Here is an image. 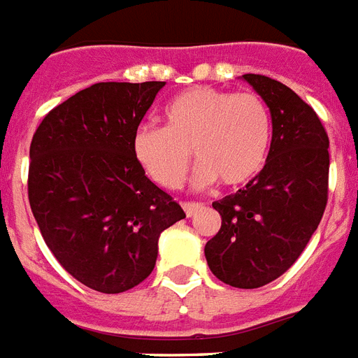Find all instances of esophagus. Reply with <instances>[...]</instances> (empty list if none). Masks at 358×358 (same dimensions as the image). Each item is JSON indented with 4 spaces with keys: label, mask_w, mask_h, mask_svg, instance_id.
<instances>
[{
    "label": "esophagus",
    "mask_w": 358,
    "mask_h": 358,
    "mask_svg": "<svg viewBox=\"0 0 358 358\" xmlns=\"http://www.w3.org/2000/svg\"><path fill=\"white\" fill-rule=\"evenodd\" d=\"M182 208H185V213H187V216L190 218V216H194V214L201 208V203H196V201H185L182 203Z\"/></svg>",
    "instance_id": "34e87169"
}]
</instances>
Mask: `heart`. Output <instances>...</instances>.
Returning a JSON list of instances; mask_svg holds the SVG:
<instances>
[{
	"label": "heart",
	"mask_w": 358,
	"mask_h": 358,
	"mask_svg": "<svg viewBox=\"0 0 358 358\" xmlns=\"http://www.w3.org/2000/svg\"><path fill=\"white\" fill-rule=\"evenodd\" d=\"M271 142V114L255 92L196 87L179 94L164 110V127H142L133 153L151 181L176 190L187 179L194 155L197 187L218 179L242 187L262 170Z\"/></svg>",
	"instance_id": "1"
}]
</instances>
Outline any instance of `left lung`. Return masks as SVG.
Listing matches in <instances>:
<instances>
[{"instance_id": "8db88e82", "label": "left lung", "mask_w": 358, "mask_h": 358, "mask_svg": "<svg viewBox=\"0 0 358 358\" xmlns=\"http://www.w3.org/2000/svg\"><path fill=\"white\" fill-rule=\"evenodd\" d=\"M244 79L270 107V153L245 188L213 203L222 227L205 257L225 285L259 288L281 277L318 229L329 194V136L292 88L259 73Z\"/></svg>"}]
</instances>
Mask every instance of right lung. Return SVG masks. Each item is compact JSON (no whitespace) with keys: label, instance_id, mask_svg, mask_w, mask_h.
Returning a JSON list of instances; mask_svg holds the SVG:
<instances>
[{"label":"right lung","instance_id":"add662e5","mask_svg":"<svg viewBox=\"0 0 358 358\" xmlns=\"http://www.w3.org/2000/svg\"><path fill=\"white\" fill-rule=\"evenodd\" d=\"M162 87L96 83L51 108L31 140L27 194L42 238L73 279L98 292L144 281L161 233L187 216L133 153Z\"/></svg>","mask_w":358,"mask_h":358}]
</instances>
